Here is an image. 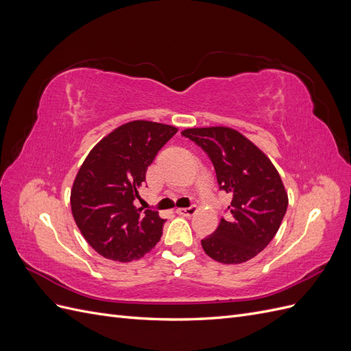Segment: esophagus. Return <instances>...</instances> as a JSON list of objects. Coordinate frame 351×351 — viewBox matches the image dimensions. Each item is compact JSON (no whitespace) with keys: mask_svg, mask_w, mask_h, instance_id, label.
Segmentation results:
<instances>
[{"mask_svg":"<svg viewBox=\"0 0 351 351\" xmlns=\"http://www.w3.org/2000/svg\"><path fill=\"white\" fill-rule=\"evenodd\" d=\"M176 212L178 215L182 217H193L196 212H197V208L196 206H190V208H178L176 209Z\"/></svg>","mask_w":351,"mask_h":351,"instance_id":"1","label":"esophagus"}]
</instances>
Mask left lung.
<instances>
[{"label":"left lung","mask_w":351,"mask_h":351,"mask_svg":"<svg viewBox=\"0 0 351 351\" xmlns=\"http://www.w3.org/2000/svg\"><path fill=\"white\" fill-rule=\"evenodd\" d=\"M214 164L219 189L232 196L230 215L202 240L209 258L226 265L247 262L277 234L289 206L282 180L271 159L231 127H195L182 132Z\"/></svg>","instance_id":"8db88e82"}]
</instances>
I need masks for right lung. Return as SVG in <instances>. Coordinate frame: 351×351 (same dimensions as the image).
Masks as SVG:
<instances>
[{"label":"right lung","instance_id":"right-lung-1","mask_svg":"<svg viewBox=\"0 0 351 351\" xmlns=\"http://www.w3.org/2000/svg\"><path fill=\"white\" fill-rule=\"evenodd\" d=\"M177 127L134 120L117 127L92 147L74 178L70 195L74 221L101 256L130 262L151 252L165 219L136 208L146 169Z\"/></svg>","mask_w":351,"mask_h":351}]
</instances>
